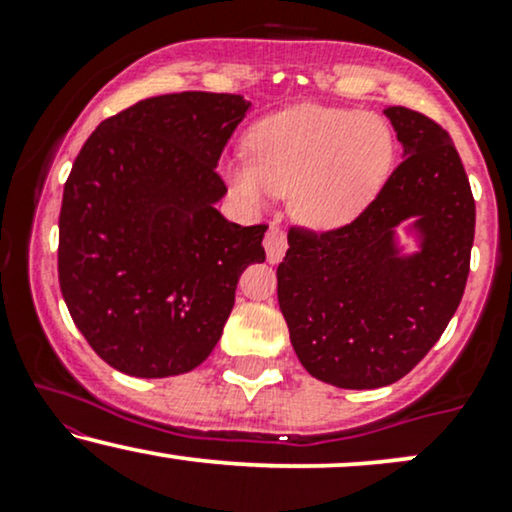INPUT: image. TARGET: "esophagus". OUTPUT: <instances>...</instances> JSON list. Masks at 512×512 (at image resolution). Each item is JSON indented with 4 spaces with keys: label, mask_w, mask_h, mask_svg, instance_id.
Masks as SVG:
<instances>
[{
    "label": "esophagus",
    "mask_w": 512,
    "mask_h": 512,
    "mask_svg": "<svg viewBox=\"0 0 512 512\" xmlns=\"http://www.w3.org/2000/svg\"><path fill=\"white\" fill-rule=\"evenodd\" d=\"M286 248H289V243H286V236L284 231H281L276 223H272L267 231V236H264V250H267V262L269 264H279L281 257H284Z\"/></svg>",
    "instance_id": "obj_1"
}]
</instances>
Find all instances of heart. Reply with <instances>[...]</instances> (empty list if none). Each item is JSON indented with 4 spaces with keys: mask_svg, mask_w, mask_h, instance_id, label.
Segmentation results:
<instances>
[{
    "mask_svg": "<svg viewBox=\"0 0 512 512\" xmlns=\"http://www.w3.org/2000/svg\"><path fill=\"white\" fill-rule=\"evenodd\" d=\"M250 161H231L226 175L245 202L291 195V211L313 228L349 223L383 185L392 134L370 113L322 105L281 110L250 132Z\"/></svg>",
    "mask_w": 512,
    "mask_h": 512,
    "instance_id": "b5f03b06",
    "label": "heart"
}]
</instances>
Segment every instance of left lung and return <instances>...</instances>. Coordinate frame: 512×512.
<instances>
[{"mask_svg": "<svg viewBox=\"0 0 512 512\" xmlns=\"http://www.w3.org/2000/svg\"><path fill=\"white\" fill-rule=\"evenodd\" d=\"M404 158L349 226L291 228L276 296L298 361L322 383L375 390L424 358L462 301L474 243V197L443 127L387 105ZM404 227L417 250L407 253Z\"/></svg>", "mask_w": 512, "mask_h": 512, "instance_id": "8db88e82", "label": "left lung"}]
</instances>
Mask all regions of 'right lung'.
Listing matches in <instances>:
<instances>
[{
    "instance_id": "1",
    "label": "right lung",
    "mask_w": 512,
    "mask_h": 512,
    "mask_svg": "<svg viewBox=\"0 0 512 512\" xmlns=\"http://www.w3.org/2000/svg\"><path fill=\"white\" fill-rule=\"evenodd\" d=\"M233 93L146 98L98 125L60 211V289L108 366L134 378L190 373L214 351L267 226L216 209L223 146L248 115Z\"/></svg>"
}]
</instances>
